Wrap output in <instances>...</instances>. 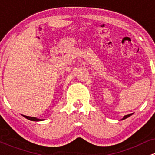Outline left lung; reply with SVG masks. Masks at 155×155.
<instances>
[{
	"mask_svg": "<svg viewBox=\"0 0 155 155\" xmlns=\"http://www.w3.org/2000/svg\"><path fill=\"white\" fill-rule=\"evenodd\" d=\"M131 115H132V114H127V115H126V116H124V117H123V119H122V120H124V119L127 118V117H129L130 116H131Z\"/></svg>",
	"mask_w": 155,
	"mask_h": 155,
	"instance_id": "1",
	"label": "left lung"
}]
</instances>
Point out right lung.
I'll use <instances>...</instances> for the list:
<instances>
[{
  "label": "right lung",
  "mask_w": 155,
  "mask_h": 155,
  "mask_svg": "<svg viewBox=\"0 0 155 155\" xmlns=\"http://www.w3.org/2000/svg\"><path fill=\"white\" fill-rule=\"evenodd\" d=\"M22 116L24 117H25V118L28 119V120H31V121H35V122H38V121H42V120H39V119L35 118V117H32L25 116V115H22Z\"/></svg>",
  "instance_id": "right-lung-1"
}]
</instances>
